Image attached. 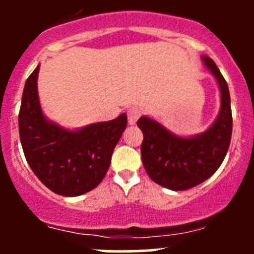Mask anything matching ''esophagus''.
Segmentation results:
<instances>
[{"label": "esophagus", "instance_id": "34e87169", "mask_svg": "<svg viewBox=\"0 0 254 254\" xmlns=\"http://www.w3.org/2000/svg\"><path fill=\"white\" fill-rule=\"evenodd\" d=\"M140 117H141V109L137 108V107H131L127 111V122L130 125H134Z\"/></svg>", "mask_w": 254, "mask_h": 254}]
</instances>
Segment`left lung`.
<instances>
[{
  "label": "left lung",
  "mask_w": 254,
  "mask_h": 254,
  "mask_svg": "<svg viewBox=\"0 0 254 254\" xmlns=\"http://www.w3.org/2000/svg\"><path fill=\"white\" fill-rule=\"evenodd\" d=\"M221 92V109L214 124L200 135L184 139L147 117L137 120L143 140L141 158L155 183L171 190H187L210 178L221 166L232 134L231 101L227 82L212 59L203 56Z\"/></svg>",
  "instance_id": "8db88e82"
}]
</instances>
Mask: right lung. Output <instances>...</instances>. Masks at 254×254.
<instances>
[{
	"instance_id": "add662e5",
	"label": "right lung",
	"mask_w": 254,
	"mask_h": 254,
	"mask_svg": "<svg viewBox=\"0 0 254 254\" xmlns=\"http://www.w3.org/2000/svg\"><path fill=\"white\" fill-rule=\"evenodd\" d=\"M39 66L25 81L18 123L23 152L39 181L51 191L77 196L96 188L106 176L114 147L127 127V114L77 131L48 122L37 91Z\"/></svg>"
}]
</instances>
